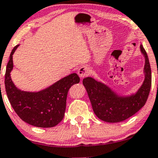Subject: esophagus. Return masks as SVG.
Returning a JSON list of instances; mask_svg holds the SVG:
<instances>
[{
	"label": "esophagus",
	"instance_id": "esophagus-1",
	"mask_svg": "<svg viewBox=\"0 0 158 158\" xmlns=\"http://www.w3.org/2000/svg\"><path fill=\"white\" fill-rule=\"evenodd\" d=\"M77 73H78V75L79 76V77L84 78V77H87V76L89 74V70L87 66H85V65H83V66L79 68V70H78Z\"/></svg>",
	"mask_w": 158,
	"mask_h": 158
}]
</instances>
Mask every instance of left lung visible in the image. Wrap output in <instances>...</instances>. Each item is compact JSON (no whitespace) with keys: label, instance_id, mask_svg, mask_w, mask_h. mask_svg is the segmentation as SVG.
<instances>
[{"label":"left lung","instance_id":"obj_1","mask_svg":"<svg viewBox=\"0 0 158 158\" xmlns=\"http://www.w3.org/2000/svg\"><path fill=\"white\" fill-rule=\"evenodd\" d=\"M140 51L145 60L144 80L135 93L123 95L93 77L83 79L94 113L101 120L112 123L123 122L135 114L146 103L151 88L152 73L148 56L141 44Z\"/></svg>","mask_w":158,"mask_h":158}]
</instances>
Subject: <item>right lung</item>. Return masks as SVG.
Wrapping results in <instances>:
<instances>
[{
  "label": "right lung",
  "instance_id": "add662e5",
  "mask_svg": "<svg viewBox=\"0 0 158 158\" xmlns=\"http://www.w3.org/2000/svg\"><path fill=\"white\" fill-rule=\"evenodd\" d=\"M19 45L11 51L5 74L6 91L9 102L17 114L25 123L39 127H52L63 119L69 89L80 79L76 73L62 78L39 91L29 92L18 89L11 80L13 55Z\"/></svg>",
  "mask_w": 158,
  "mask_h": 158
}]
</instances>
